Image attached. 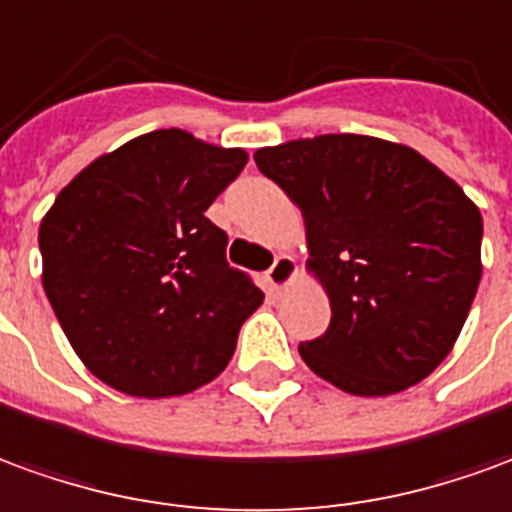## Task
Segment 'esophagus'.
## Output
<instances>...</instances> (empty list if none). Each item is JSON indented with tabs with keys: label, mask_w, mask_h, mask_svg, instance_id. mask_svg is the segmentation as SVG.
<instances>
[{
	"label": "esophagus",
	"mask_w": 512,
	"mask_h": 512,
	"mask_svg": "<svg viewBox=\"0 0 512 512\" xmlns=\"http://www.w3.org/2000/svg\"><path fill=\"white\" fill-rule=\"evenodd\" d=\"M297 275V264L292 256H286V253H281L278 259H275V264L267 270V281H270V286H273L275 292H284L286 286L295 281Z\"/></svg>",
	"instance_id": "1"
}]
</instances>
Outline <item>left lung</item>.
Segmentation results:
<instances>
[{"label":"left lung","mask_w":512,"mask_h":512,"mask_svg":"<svg viewBox=\"0 0 512 512\" xmlns=\"http://www.w3.org/2000/svg\"><path fill=\"white\" fill-rule=\"evenodd\" d=\"M256 165L300 209L306 270L331 325L306 366L355 397L422 383L458 342L482 278L477 204L416 148L317 134L259 148Z\"/></svg>","instance_id":"1"}]
</instances>
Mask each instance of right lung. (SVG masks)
Listing matches in <instances>:
<instances>
[{
    "label": "right lung",
    "instance_id": "1",
    "mask_svg": "<svg viewBox=\"0 0 512 512\" xmlns=\"http://www.w3.org/2000/svg\"><path fill=\"white\" fill-rule=\"evenodd\" d=\"M245 148L140 134L79 170L43 215V289L90 372L129 397H181L231 361L264 292L226 264L206 217Z\"/></svg>",
    "mask_w": 512,
    "mask_h": 512
}]
</instances>
